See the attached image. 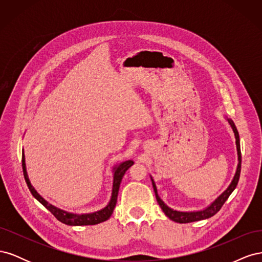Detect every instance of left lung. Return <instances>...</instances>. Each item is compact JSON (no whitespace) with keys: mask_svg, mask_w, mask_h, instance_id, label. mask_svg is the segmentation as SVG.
<instances>
[{"mask_svg":"<svg viewBox=\"0 0 262 262\" xmlns=\"http://www.w3.org/2000/svg\"><path fill=\"white\" fill-rule=\"evenodd\" d=\"M227 121L229 124H231L232 129L234 131V134H235L237 155H238V165H237V169H236L235 176L231 182V185H229L225 191L222 193L217 198V199H215V201H213L208 208H205L204 210H201V211H193V212H180V211L170 209L169 207H167V205L164 203V201L161 199L160 195H158L155 182L152 179V177H150V179H152V185L154 188V192L156 195V200H157L158 204H160V207L163 210V212L166 214V216L169 217L171 221L177 222V223H191V222L205 220V219H209L213 215H215V214L221 210V208L223 207V204L228 199V196L231 195V193L234 191L237 184H238L239 176H241V168H242V153H241V144H239V134H238V131H237V129H236L235 123L231 120V119H227Z\"/></svg>","mask_w":262,"mask_h":262,"instance_id":"1","label":"left lung"}]
</instances>
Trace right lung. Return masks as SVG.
I'll use <instances>...</instances> for the list:
<instances>
[{
    "instance_id": "add662e5",
    "label": "right lung",
    "mask_w": 262,
    "mask_h": 262,
    "mask_svg": "<svg viewBox=\"0 0 262 262\" xmlns=\"http://www.w3.org/2000/svg\"><path fill=\"white\" fill-rule=\"evenodd\" d=\"M21 163H23V172H24V177H25L26 184L28 186V189L30 190L31 194H33L36 199L40 202L46 209H48L55 219L62 222L63 224L71 225V226H82V225H95L101 223V222L107 221L112 214L114 213V209L116 207L117 203V198H118V192H119V187H120L122 177L124 176L125 171L128 170L131 166L134 164L133 161H125L122 162L121 164L117 165L114 168V184H113V193H112V199H110L109 203L106 208L101 209L97 212H93V213H86V214H74V213H70L64 210H61L54 205L50 204L48 201H46L39 194L35 188L31 186L28 175H27V170H26V163H25V155H24L23 152V157H21Z\"/></svg>"
}]
</instances>
